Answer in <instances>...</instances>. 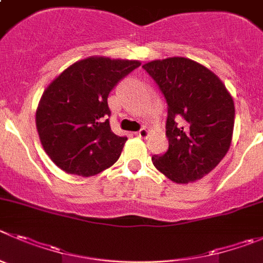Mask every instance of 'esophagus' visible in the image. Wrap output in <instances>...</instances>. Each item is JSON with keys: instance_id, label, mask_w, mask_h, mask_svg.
Listing matches in <instances>:
<instances>
[{"instance_id": "1", "label": "esophagus", "mask_w": 263, "mask_h": 263, "mask_svg": "<svg viewBox=\"0 0 263 263\" xmlns=\"http://www.w3.org/2000/svg\"><path fill=\"white\" fill-rule=\"evenodd\" d=\"M136 134L139 137V138H147V137H148V130L146 129V127H142V129H139Z\"/></svg>"}]
</instances>
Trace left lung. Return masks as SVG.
<instances>
[{
  "instance_id": "left-lung-1",
  "label": "left lung",
  "mask_w": 263,
  "mask_h": 263,
  "mask_svg": "<svg viewBox=\"0 0 263 263\" xmlns=\"http://www.w3.org/2000/svg\"><path fill=\"white\" fill-rule=\"evenodd\" d=\"M168 104V150L153 163L168 179L187 184L211 172L230 150L235 104L223 82L203 65L184 57L143 65Z\"/></svg>"
}]
</instances>
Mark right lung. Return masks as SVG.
I'll return each instance as SVG.
<instances>
[{"label":"right lung","mask_w":263,"mask_h":263,"mask_svg":"<svg viewBox=\"0 0 263 263\" xmlns=\"http://www.w3.org/2000/svg\"><path fill=\"white\" fill-rule=\"evenodd\" d=\"M139 65L88 57L67 67L48 86L36 110V127L57 167L88 177L117 161L127 138L110 130L108 95Z\"/></svg>","instance_id":"right-lung-1"}]
</instances>
